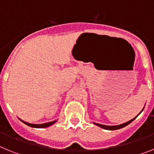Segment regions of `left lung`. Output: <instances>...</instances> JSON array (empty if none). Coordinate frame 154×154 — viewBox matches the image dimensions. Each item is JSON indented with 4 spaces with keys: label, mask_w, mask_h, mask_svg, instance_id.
I'll list each match as a JSON object with an SVG mask.
<instances>
[{
    "label": "left lung",
    "mask_w": 154,
    "mask_h": 154,
    "mask_svg": "<svg viewBox=\"0 0 154 154\" xmlns=\"http://www.w3.org/2000/svg\"><path fill=\"white\" fill-rule=\"evenodd\" d=\"M143 109H144V108H143ZM143 110H142V111H143ZM142 111H141V112H142ZM140 113H139V114H140ZM139 114H138V115H139ZM138 115H137V116H138ZM137 116H136L135 118H133V119H131V120H130V121H128V122H126V123H123V124H120V125H117V126H106V125L99 124V123H94V124H95V125H96V126H99V127L103 128V129H105V130H119V129H121V128L124 127V126H127L128 124H130V123H132V122H133V121L134 120V119H135L136 118H137Z\"/></svg>",
    "instance_id": "obj_1"
}]
</instances>
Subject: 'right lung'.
Wrapping results in <instances>:
<instances>
[{
    "instance_id": "obj_1",
    "label": "right lung",
    "mask_w": 154,
    "mask_h": 154,
    "mask_svg": "<svg viewBox=\"0 0 154 154\" xmlns=\"http://www.w3.org/2000/svg\"><path fill=\"white\" fill-rule=\"evenodd\" d=\"M21 122L24 123V124H26L27 126H31V127H34V128H46V127H48V126H51L53 125L55 123H56L57 120L55 121H52V122H48V123H42V124H32V123H27V122H24L23 121L22 119H20Z\"/></svg>"
}]
</instances>
